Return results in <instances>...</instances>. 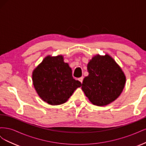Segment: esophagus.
Instances as JSON below:
<instances>
[{"label":"esophagus","mask_w":146,"mask_h":146,"mask_svg":"<svg viewBox=\"0 0 146 146\" xmlns=\"http://www.w3.org/2000/svg\"><path fill=\"white\" fill-rule=\"evenodd\" d=\"M83 77H80L78 78V80L80 81L82 83V82H83Z\"/></svg>","instance_id":"34e87169"}]
</instances>
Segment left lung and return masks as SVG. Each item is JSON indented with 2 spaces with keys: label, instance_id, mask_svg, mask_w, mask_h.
<instances>
[{
  "label": "left lung",
  "instance_id": "8db88e82",
  "mask_svg": "<svg viewBox=\"0 0 146 146\" xmlns=\"http://www.w3.org/2000/svg\"><path fill=\"white\" fill-rule=\"evenodd\" d=\"M89 75L83 79L82 89L91 102L107 105L120 96L125 76L111 56L96 55L88 64Z\"/></svg>",
  "mask_w": 146,
  "mask_h": 146
}]
</instances>
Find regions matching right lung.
I'll use <instances>...</instances> for the list:
<instances>
[{"instance_id": "right-lung-1", "label": "right lung", "mask_w": 146, "mask_h": 146, "mask_svg": "<svg viewBox=\"0 0 146 146\" xmlns=\"http://www.w3.org/2000/svg\"><path fill=\"white\" fill-rule=\"evenodd\" d=\"M32 79L39 97L52 105L65 103L82 86L80 82L73 78L71 69L61 55L46 57L33 70Z\"/></svg>"}]
</instances>
